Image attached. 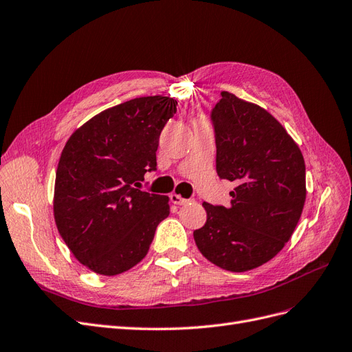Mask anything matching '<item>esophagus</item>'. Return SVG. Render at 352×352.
Masks as SVG:
<instances>
[{"label":"esophagus","instance_id":"obj_1","mask_svg":"<svg viewBox=\"0 0 352 352\" xmlns=\"http://www.w3.org/2000/svg\"><path fill=\"white\" fill-rule=\"evenodd\" d=\"M170 201H172L173 204H176V205H185V204L190 202L192 199H185V198H182L180 195H176V193H172V195H170Z\"/></svg>","mask_w":352,"mask_h":352}]
</instances>
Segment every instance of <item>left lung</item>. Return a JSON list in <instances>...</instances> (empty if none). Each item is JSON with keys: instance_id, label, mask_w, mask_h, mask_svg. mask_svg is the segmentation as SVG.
I'll list each match as a JSON object with an SVG mask.
<instances>
[{"instance_id": "left-lung-1", "label": "left lung", "mask_w": 352, "mask_h": 352, "mask_svg": "<svg viewBox=\"0 0 352 352\" xmlns=\"http://www.w3.org/2000/svg\"><path fill=\"white\" fill-rule=\"evenodd\" d=\"M211 111L215 168L234 182L230 205L204 202L207 223L193 232L205 258L232 272L272 259L292 237L306 201L298 145L265 109L221 91Z\"/></svg>"}]
</instances>
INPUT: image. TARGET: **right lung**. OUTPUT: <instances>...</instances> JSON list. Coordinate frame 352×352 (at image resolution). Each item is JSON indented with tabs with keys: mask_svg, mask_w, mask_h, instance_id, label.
<instances>
[{
	"mask_svg": "<svg viewBox=\"0 0 352 352\" xmlns=\"http://www.w3.org/2000/svg\"><path fill=\"white\" fill-rule=\"evenodd\" d=\"M176 100L132 99L91 118L69 137L55 179L54 215L72 254L100 275L131 270L170 214L168 197L140 189Z\"/></svg>",
	"mask_w": 352,
	"mask_h": 352,
	"instance_id": "obj_1",
	"label": "right lung"
}]
</instances>
